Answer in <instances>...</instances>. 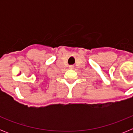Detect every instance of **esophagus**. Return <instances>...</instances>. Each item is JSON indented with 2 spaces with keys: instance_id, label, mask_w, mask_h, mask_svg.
<instances>
[{
  "instance_id": "1",
  "label": "esophagus",
  "mask_w": 133,
  "mask_h": 133,
  "mask_svg": "<svg viewBox=\"0 0 133 133\" xmlns=\"http://www.w3.org/2000/svg\"><path fill=\"white\" fill-rule=\"evenodd\" d=\"M70 69H73V66H70Z\"/></svg>"
}]
</instances>
